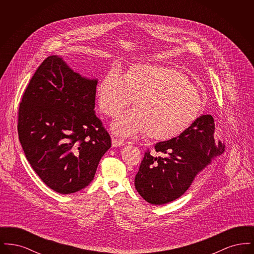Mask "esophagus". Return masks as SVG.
<instances>
[{
	"instance_id": "obj_1",
	"label": "esophagus",
	"mask_w": 254,
	"mask_h": 254,
	"mask_svg": "<svg viewBox=\"0 0 254 254\" xmlns=\"http://www.w3.org/2000/svg\"><path fill=\"white\" fill-rule=\"evenodd\" d=\"M126 145V142H125L124 140L119 139V138H115V137L112 138V146H113V147L123 146V145Z\"/></svg>"
}]
</instances>
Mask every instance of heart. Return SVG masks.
I'll return each mask as SVG.
<instances>
[{
  "instance_id": "heart-1",
  "label": "heart",
  "mask_w": 254,
  "mask_h": 254,
  "mask_svg": "<svg viewBox=\"0 0 254 254\" xmlns=\"http://www.w3.org/2000/svg\"><path fill=\"white\" fill-rule=\"evenodd\" d=\"M97 93L100 109L110 116L134 100V109L111 124L122 137L145 132L157 141L175 138L193 124L202 108L199 92L183 73L158 64L133 65L125 76L112 68L102 78Z\"/></svg>"
}]
</instances>
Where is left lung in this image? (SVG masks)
<instances>
[{
	"mask_svg": "<svg viewBox=\"0 0 254 254\" xmlns=\"http://www.w3.org/2000/svg\"><path fill=\"white\" fill-rule=\"evenodd\" d=\"M214 129L213 117L202 115L179 136L155 145V151L163 156L145 151L134 184L146 202L158 205L176 200L211 157L222 154L224 147L220 141L215 145Z\"/></svg>",
	"mask_w": 254,
	"mask_h": 254,
	"instance_id": "8db88e82",
	"label": "left lung"
}]
</instances>
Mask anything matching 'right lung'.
<instances>
[{"label":"right lung","mask_w":254,"mask_h":254,"mask_svg":"<svg viewBox=\"0 0 254 254\" xmlns=\"http://www.w3.org/2000/svg\"><path fill=\"white\" fill-rule=\"evenodd\" d=\"M97 82L52 55L38 67L20 103L18 134L24 155L58 193L87 187L111 146L94 111Z\"/></svg>","instance_id":"right-lung-1"}]
</instances>
